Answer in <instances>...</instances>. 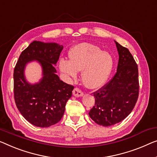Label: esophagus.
I'll use <instances>...</instances> for the list:
<instances>
[{
	"instance_id": "34e87169",
	"label": "esophagus",
	"mask_w": 157,
	"mask_h": 157,
	"mask_svg": "<svg viewBox=\"0 0 157 157\" xmlns=\"http://www.w3.org/2000/svg\"><path fill=\"white\" fill-rule=\"evenodd\" d=\"M72 94H73L74 96H75V97H82V96H83V92H82V90H80L79 88H75L73 92H72Z\"/></svg>"
}]
</instances>
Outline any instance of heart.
<instances>
[{
  "label": "heart",
  "mask_w": 157,
  "mask_h": 157,
  "mask_svg": "<svg viewBox=\"0 0 157 157\" xmlns=\"http://www.w3.org/2000/svg\"><path fill=\"white\" fill-rule=\"evenodd\" d=\"M70 61L61 59L60 71L65 75L75 78L78 71H82V79L86 87L96 89L106 82L112 67L113 60L109 53L102 52L97 46L82 43L72 48L69 52Z\"/></svg>",
  "instance_id": "b5f03b06"
}]
</instances>
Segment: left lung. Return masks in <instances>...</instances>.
I'll list each match as a JSON object with an SVG mask.
<instances>
[{"mask_svg": "<svg viewBox=\"0 0 157 157\" xmlns=\"http://www.w3.org/2000/svg\"><path fill=\"white\" fill-rule=\"evenodd\" d=\"M119 54L113 78L93 93L95 104L89 115L96 123L108 127L124 120L132 111L139 96L138 67L127 48L118 42Z\"/></svg>", "mask_w": 157, "mask_h": 157, "instance_id": "left-lung-1", "label": "left lung"}]
</instances>
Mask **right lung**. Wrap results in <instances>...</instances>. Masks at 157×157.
<instances>
[{"label": "right lung", "mask_w": 157, "mask_h": 157, "mask_svg": "<svg viewBox=\"0 0 157 157\" xmlns=\"http://www.w3.org/2000/svg\"><path fill=\"white\" fill-rule=\"evenodd\" d=\"M63 46L34 41L21 53L14 69V98L22 116L36 127L47 128L60 121L65 104L72 97L74 86L60 80L54 65L59 59ZM36 59L43 68L44 77L34 86L25 80L26 63Z\"/></svg>", "instance_id": "add662e5"}]
</instances>
